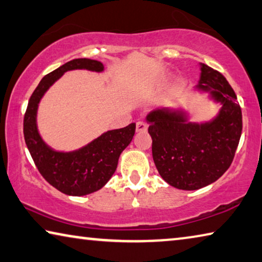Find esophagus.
<instances>
[{"instance_id":"obj_1","label":"esophagus","mask_w":262,"mask_h":262,"mask_svg":"<svg viewBox=\"0 0 262 262\" xmlns=\"http://www.w3.org/2000/svg\"><path fill=\"white\" fill-rule=\"evenodd\" d=\"M146 130H147L146 123L137 122V124H136V131L137 132H146Z\"/></svg>"}]
</instances>
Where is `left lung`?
I'll use <instances>...</instances> for the list:
<instances>
[{"label":"left lung","mask_w":262,"mask_h":262,"mask_svg":"<svg viewBox=\"0 0 262 262\" xmlns=\"http://www.w3.org/2000/svg\"><path fill=\"white\" fill-rule=\"evenodd\" d=\"M198 85L220 103L211 122H187L180 110L157 108L147 115L152 157L162 178L179 190H198L218 180L231 166L243 131L236 95L219 71L201 64Z\"/></svg>","instance_id":"obj_1"}]
</instances>
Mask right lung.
<instances>
[{
    "label": "right lung",
    "instance_id": "obj_1",
    "mask_svg": "<svg viewBox=\"0 0 262 262\" xmlns=\"http://www.w3.org/2000/svg\"><path fill=\"white\" fill-rule=\"evenodd\" d=\"M85 69L102 72L104 66L89 58H77L44 76L31 95L23 120V134L36 167L51 186L68 195H85L102 188L114 174L119 156L135 136L136 124L107 131L90 144L72 152H58L43 142L36 116L46 91L64 72Z\"/></svg>",
    "mask_w": 262,
    "mask_h": 262
}]
</instances>
